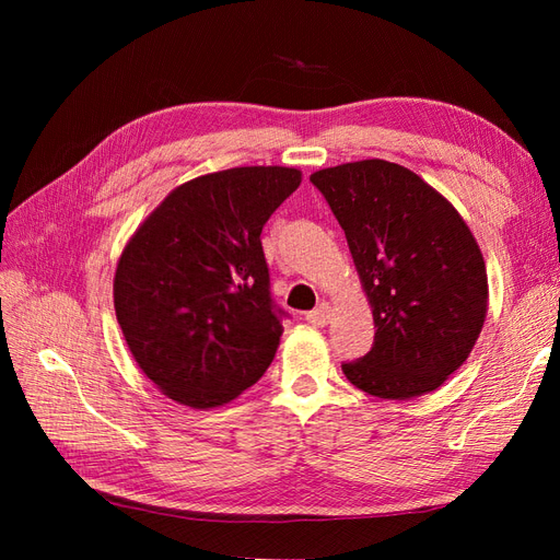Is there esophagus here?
<instances>
[{
    "mask_svg": "<svg viewBox=\"0 0 560 560\" xmlns=\"http://www.w3.org/2000/svg\"><path fill=\"white\" fill-rule=\"evenodd\" d=\"M329 317H331V306H329V303H319L315 311H311L306 315V319L311 322L313 327H325L327 322H329Z\"/></svg>",
    "mask_w": 560,
    "mask_h": 560,
    "instance_id": "34e87169",
    "label": "esophagus"
}]
</instances>
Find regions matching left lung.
<instances>
[{"label": "left lung", "mask_w": 560, "mask_h": 560, "mask_svg": "<svg viewBox=\"0 0 560 560\" xmlns=\"http://www.w3.org/2000/svg\"><path fill=\"white\" fill-rule=\"evenodd\" d=\"M327 198L374 311V348L343 374L366 395L413 399L460 369L488 311L483 254L465 219L409 167L369 159L325 167Z\"/></svg>", "instance_id": "8db88e82"}]
</instances>
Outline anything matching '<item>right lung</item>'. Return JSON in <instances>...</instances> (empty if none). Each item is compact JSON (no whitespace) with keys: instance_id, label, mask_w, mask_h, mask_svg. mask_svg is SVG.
Returning a JSON list of instances; mask_svg holds the SVG:
<instances>
[{"instance_id":"1","label":"right lung","mask_w":560,"mask_h":560,"mask_svg":"<svg viewBox=\"0 0 560 560\" xmlns=\"http://www.w3.org/2000/svg\"><path fill=\"white\" fill-rule=\"evenodd\" d=\"M301 171L249 165L184 182L121 252L114 308L144 376L163 395L212 409L276 358L282 311L270 299L261 229Z\"/></svg>"}]
</instances>
